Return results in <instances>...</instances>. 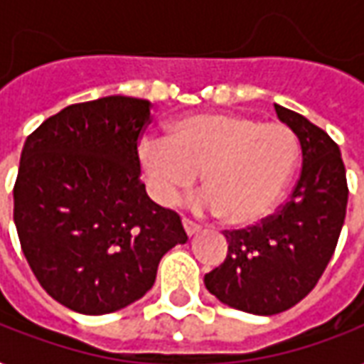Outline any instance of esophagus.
<instances>
[{
	"label": "esophagus",
	"instance_id": "esophagus-1",
	"mask_svg": "<svg viewBox=\"0 0 364 364\" xmlns=\"http://www.w3.org/2000/svg\"><path fill=\"white\" fill-rule=\"evenodd\" d=\"M183 228H185V232H187L189 236L197 235V232L200 230V226L195 225V223H193V220H189V218H183Z\"/></svg>",
	"mask_w": 364,
	"mask_h": 364
}]
</instances>
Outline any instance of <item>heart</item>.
Instances as JSON below:
<instances>
[{
  "mask_svg": "<svg viewBox=\"0 0 364 364\" xmlns=\"http://www.w3.org/2000/svg\"><path fill=\"white\" fill-rule=\"evenodd\" d=\"M297 157L296 134L286 124H262L242 114H195L175 122L169 138L138 141L139 169L159 205L173 207L203 171L207 191L197 207L230 225H252L270 215Z\"/></svg>",
  "mask_w": 364,
  "mask_h": 364,
  "instance_id": "b5f03b06",
  "label": "heart"
}]
</instances>
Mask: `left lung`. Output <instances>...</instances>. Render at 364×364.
<instances>
[{
	"mask_svg": "<svg viewBox=\"0 0 364 364\" xmlns=\"http://www.w3.org/2000/svg\"><path fill=\"white\" fill-rule=\"evenodd\" d=\"M274 108L299 139V179L274 215L225 230V262L205 274L218 301L254 315L282 314L315 288L335 252L349 197L339 146L301 114Z\"/></svg>",
	"mask_w": 364,
	"mask_h": 364,
	"instance_id": "obj_1",
	"label": "left lung"
}]
</instances>
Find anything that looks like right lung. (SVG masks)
<instances>
[{"label":"right lung","instance_id":"1","mask_svg":"<svg viewBox=\"0 0 364 364\" xmlns=\"http://www.w3.org/2000/svg\"><path fill=\"white\" fill-rule=\"evenodd\" d=\"M151 104L106 96L67 106L27 138L14 187L23 254L43 289L85 315L146 296L157 266L187 242L181 218L147 197L138 141Z\"/></svg>","mask_w":364,"mask_h":364}]
</instances>
